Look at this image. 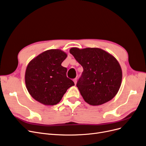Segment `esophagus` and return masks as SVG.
Wrapping results in <instances>:
<instances>
[{
    "label": "esophagus",
    "instance_id": "1",
    "mask_svg": "<svg viewBox=\"0 0 146 146\" xmlns=\"http://www.w3.org/2000/svg\"><path fill=\"white\" fill-rule=\"evenodd\" d=\"M74 82L75 83V84H77V78H75V79H74Z\"/></svg>",
    "mask_w": 146,
    "mask_h": 146
}]
</instances>
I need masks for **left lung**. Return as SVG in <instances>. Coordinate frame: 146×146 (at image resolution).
Returning <instances> with one entry per match:
<instances>
[{
  "label": "left lung",
  "mask_w": 146,
  "mask_h": 146,
  "mask_svg": "<svg viewBox=\"0 0 146 146\" xmlns=\"http://www.w3.org/2000/svg\"><path fill=\"white\" fill-rule=\"evenodd\" d=\"M69 52L83 68L77 86L85 102L98 106L112 100L119 91L122 78L116 59L99 48L72 47Z\"/></svg>",
  "instance_id": "8db88e82"
}]
</instances>
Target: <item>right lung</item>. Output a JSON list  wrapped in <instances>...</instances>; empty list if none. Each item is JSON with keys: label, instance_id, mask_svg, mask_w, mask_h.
Listing matches in <instances>:
<instances>
[{"label": "right lung", "instance_id": "obj_1", "mask_svg": "<svg viewBox=\"0 0 146 146\" xmlns=\"http://www.w3.org/2000/svg\"><path fill=\"white\" fill-rule=\"evenodd\" d=\"M67 54L60 49H50L33 59L28 64L25 82L32 98L47 106L58 104L74 82L66 77L67 69L61 64Z\"/></svg>", "mask_w": 146, "mask_h": 146}]
</instances>
